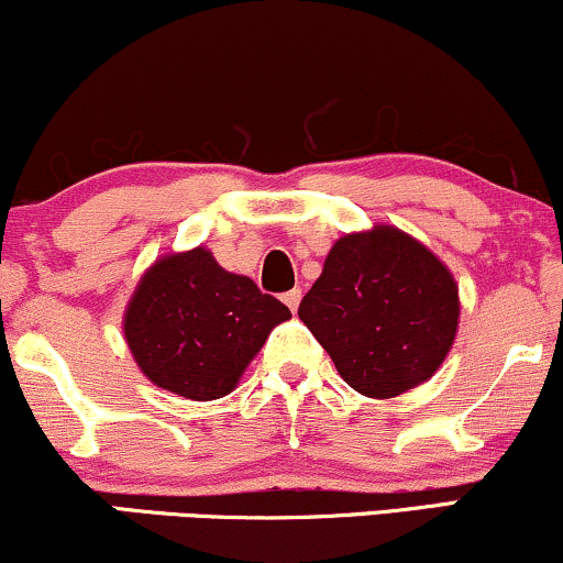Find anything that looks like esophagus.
I'll list each match as a JSON object with an SVG mask.
<instances>
[{
    "instance_id": "34e87169",
    "label": "esophagus",
    "mask_w": 563,
    "mask_h": 563,
    "mask_svg": "<svg viewBox=\"0 0 563 563\" xmlns=\"http://www.w3.org/2000/svg\"><path fill=\"white\" fill-rule=\"evenodd\" d=\"M283 301L288 303L290 312H296V309H299V301H301V288H290L288 294H283Z\"/></svg>"
}]
</instances>
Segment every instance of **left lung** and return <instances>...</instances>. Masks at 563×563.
I'll list each match as a JSON object with an SVG mask.
<instances>
[{"label": "left lung", "mask_w": 563, "mask_h": 563, "mask_svg": "<svg viewBox=\"0 0 563 563\" xmlns=\"http://www.w3.org/2000/svg\"><path fill=\"white\" fill-rule=\"evenodd\" d=\"M299 318L354 391L389 399L444 363L461 301L455 277L423 243L376 224L333 243Z\"/></svg>", "instance_id": "8db88e82"}]
</instances>
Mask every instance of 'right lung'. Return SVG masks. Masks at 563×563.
I'll use <instances>...</instances> for the list:
<instances>
[{
    "mask_svg": "<svg viewBox=\"0 0 563 563\" xmlns=\"http://www.w3.org/2000/svg\"><path fill=\"white\" fill-rule=\"evenodd\" d=\"M288 307L198 245L153 262L124 312L134 363L161 389L196 402L230 394Z\"/></svg>",
    "mask_w": 563,
    "mask_h": 563,
    "instance_id": "right-lung-1",
    "label": "right lung"
}]
</instances>
